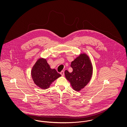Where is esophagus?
Listing matches in <instances>:
<instances>
[{"instance_id": "34e87169", "label": "esophagus", "mask_w": 127, "mask_h": 127, "mask_svg": "<svg viewBox=\"0 0 127 127\" xmlns=\"http://www.w3.org/2000/svg\"><path fill=\"white\" fill-rule=\"evenodd\" d=\"M61 74L62 76H63L64 75V71L62 70L61 72Z\"/></svg>"}]
</instances>
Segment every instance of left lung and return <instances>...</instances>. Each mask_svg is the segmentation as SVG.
I'll return each instance as SVG.
<instances>
[{"label":"left lung","instance_id":"8db88e82","mask_svg":"<svg viewBox=\"0 0 127 127\" xmlns=\"http://www.w3.org/2000/svg\"><path fill=\"white\" fill-rule=\"evenodd\" d=\"M72 72L65 71L66 79L69 81L73 90L79 91L91 80L93 67L89 57L86 54H81L71 62Z\"/></svg>","mask_w":127,"mask_h":127}]
</instances>
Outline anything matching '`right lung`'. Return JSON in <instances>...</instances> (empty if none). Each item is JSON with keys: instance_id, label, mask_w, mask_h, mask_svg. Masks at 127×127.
Segmentation results:
<instances>
[{"instance_id": "1", "label": "right lung", "mask_w": 127, "mask_h": 127, "mask_svg": "<svg viewBox=\"0 0 127 127\" xmlns=\"http://www.w3.org/2000/svg\"><path fill=\"white\" fill-rule=\"evenodd\" d=\"M31 73L35 84L43 90L49 88L52 83L61 76L55 69H51L47 60L43 58L36 61Z\"/></svg>"}]
</instances>
